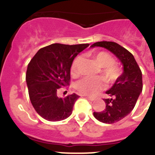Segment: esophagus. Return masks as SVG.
Listing matches in <instances>:
<instances>
[{
    "label": "esophagus",
    "instance_id": "obj_1",
    "mask_svg": "<svg viewBox=\"0 0 155 155\" xmlns=\"http://www.w3.org/2000/svg\"><path fill=\"white\" fill-rule=\"evenodd\" d=\"M87 98L88 100H90V101H91V102L94 101V99H95V98H94V97H90V96H87Z\"/></svg>",
    "mask_w": 155,
    "mask_h": 155
}]
</instances>
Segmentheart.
<instances>
[{"instance_id": "1", "label": "heart", "mask_w": 155, "mask_h": 155, "mask_svg": "<svg viewBox=\"0 0 155 155\" xmlns=\"http://www.w3.org/2000/svg\"><path fill=\"white\" fill-rule=\"evenodd\" d=\"M94 61L101 68V74L106 81H113L120 75V71L115 65V60L109 53L101 51L93 55ZM81 57L78 56L74 58L71 66V73L77 75L78 73V64ZM76 89L81 94H94L102 87V81L99 78L84 77L75 84Z\"/></svg>"}]
</instances>
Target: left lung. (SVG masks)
Instances as JSON below:
<instances>
[{
  "label": "left lung",
  "mask_w": 155,
  "mask_h": 155,
  "mask_svg": "<svg viewBox=\"0 0 155 155\" xmlns=\"http://www.w3.org/2000/svg\"><path fill=\"white\" fill-rule=\"evenodd\" d=\"M99 46L113 53L123 64L124 72L114 84L105 93L109 98H104L105 109L93 113L95 119L104 124H115L130 113L143 89L142 73L131 53L114 42H95L91 48Z\"/></svg>",
  "instance_id": "8db88e82"
}]
</instances>
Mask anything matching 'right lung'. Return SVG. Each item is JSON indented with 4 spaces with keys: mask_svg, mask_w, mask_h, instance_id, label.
I'll return each instance as SVG.
<instances>
[{
    "mask_svg": "<svg viewBox=\"0 0 155 155\" xmlns=\"http://www.w3.org/2000/svg\"><path fill=\"white\" fill-rule=\"evenodd\" d=\"M88 46L53 43L40 49L31 60L25 80L31 105L41 117L56 122L71 115L79 96L73 93L60 98L57 91L69 84L71 64Z\"/></svg>",
    "mask_w": 155,
    "mask_h": 155,
    "instance_id": "right-lung-1",
    "label": "right lung"
}]
</instances>
